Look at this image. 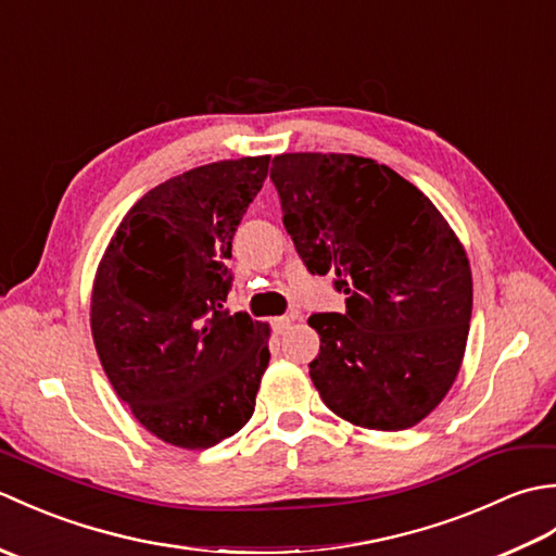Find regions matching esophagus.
Wrapping results in <instances>:
<instances>
[{
  "instance_id": "esophagus-1",
  "label": "esophagus",
  "mask_w": 556,
  "mask_h": 556,
  "mask_svg": "<svg viewBox=\"0 0 556 556\" xmlns=\"http://www.w3.org/2000/svg\"><path fill=\"white\" fill-rule=\"evenodd\" d=\"M293 317H296V315H279V317H271V329H275V334H285L287 329L291 327Z\"/></svg>"
}]
</instances>
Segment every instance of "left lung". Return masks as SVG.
Returning a JSON list of instances; mask_svg holds the SVG:
<instances>
[{"label":"left lung","mask_w":556,"mask_h":556,"mask_svg":"<svg viewBox=\"0 0 556 556\" xmlns=\"http://www.w3.org/2000/svg\"><path fill=\"white\" fill-rule=\"evenodd\" d=\"M285 229L311 275H332L344 313H313L311 380L329 410L406 430L446 396L464 361L473 279L464 245L428 195L356 155L271 160Z\"/></svg>","instance_id":"1"}]
</instances>
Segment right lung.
Listing matches in <instances>:
<instances>
[{
	"label": "right lung",
	"instance_id": "add662e5",
	"mask_svg": "<svg viewBox=\"0 0 556 556\" xmlns=\"http://www.w3.org/2000/svg\"><path fill=\"white\" fill-rule=\"evenodd\" d=\"M269 157L212 162L152 188L112 236L90 327L114 392L162 442L207 448L255 410L269 327L222 311L233 233Z\"/></svg>",
	"mask_w": 556,
	"mask_h": 556
}]
</instances>
